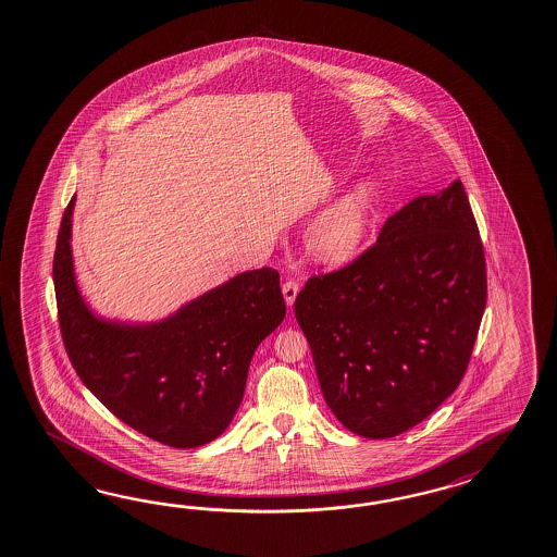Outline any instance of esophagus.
<instances>
[{
	"instance_id": "34e87169",
	"label": "esophagus",
	"mask_w": 557,
	"mask_h": 557,
	"mask_svg": "<svg viewBox=\"0 0 557 557\" xmlns=\"http://www.w3.org/2000/svg\"><path fill=\"white\" fill-rule=\"evenodd\" d=\"M298 290H300V286H298L297 281H286L285 285H283V295H285L286 307H293V305H295Z\"/></svg>"
}]
</instances>
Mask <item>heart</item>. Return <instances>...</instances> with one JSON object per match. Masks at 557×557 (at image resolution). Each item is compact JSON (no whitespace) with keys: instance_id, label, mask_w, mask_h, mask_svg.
<instances>
[{"instance_id":"heart-1","label":"heart","mask_w":557,"mask_h":557,"mask_svg":"<svg viewBox=\"0 0 557 557\" xmlns=\"http://www.w3.org/2000/svg\"><path fill=\"white\" fill-rule=\"evenodd\" d=\"M376 188L373 182H359L314 221L309 231L312 257L326 264L352 259L367 238L375 216Z\"/></svg>"}]
</instances>
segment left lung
I'll return each mask as SVG.
<instances>
[{"mask_svg": "<svg viewBox=\"0 0 557 557\" xmlns=\"http://www.w3.org/2000/svg\"><path fill=\"white\" fill-rule=\"evenodd\" d=\"M485 302L478 222L455 181L388 216L350 264L311 276L295 314L329 409L352 433L387 440L461 383Z\"/></svg>", "mask_w": 557, "mask_h": 557, "instance_id": "obj_1", "label": "left lung"}]
</instances>
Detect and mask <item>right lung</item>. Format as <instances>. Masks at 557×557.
Instances as JSON below:
<instances>
[{
    "mask_svg": "<svg viewBox=\"0 0 557 557\" xmlns=\"http://www.w3.org/2000/svg\"><path fill=\"white\" fill-rule=\"evenodd\" d=\"M74 202L58 233L53 286L64 347L82 383L120 421L158 443L193 449L216 440L240 407L255 350L285 319L278 272H240L160 323L106 321L88 309L76 283Z\"/></svg>",
    "mask_w": 557,
    "mask_h": 557,
    "instance_id": "add662e5",
    "label": "right lung"
}]
</instances>
